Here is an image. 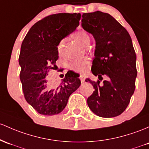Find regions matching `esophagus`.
Wrapping results in <instances>:
<instances>
[{"label":"esophagus","instance_id":"esophagus-1","mask_svg":"<svg viewBox=\"0 0 149 149\" xmlns=\"http://www.w3.org/2000/svg\"><path fill=\"white\" fill-rule=\"evenodd\" d=\"M80 80H81V83H83V82H85V81H86V78H85L84 76L81 75V76H80Z\"/></svg>","mask_w":149,"mask_h":149}]
</instances>
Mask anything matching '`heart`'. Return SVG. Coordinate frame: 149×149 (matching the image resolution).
I'll list each match as a JSON object with an SVG mask.
<instances>
[{
	"instance_id": "1",
	"label": "heart",
	"mask_w": 149,
	"mask_h": 149,
	"mask_svg": "<svg viewBox=\"0 0 149 149\" xmlns=\"http://www.w3.org/2000/svg\"><path fill=\"white\" fill-rule=\"evenodd\" d=\"M72 37L74 40L78 42L83 46L86 47L90 42V37L86 32L84 31H77L72 35ZM65 40H61L58 42L56 49L58 54L59 55L63 54V48H64ZM89 66V61L88 58L78 60V61H71L68 64V67L71 71L78 72V73H84L88 70Z\"/></svg>"
}]
</instances>
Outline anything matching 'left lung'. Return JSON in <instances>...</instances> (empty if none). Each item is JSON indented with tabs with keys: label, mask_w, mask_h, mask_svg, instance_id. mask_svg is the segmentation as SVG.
<instances>
[{
	"label": "left lung",
	"mask_w": 149,
	"mask_h": 149,
	"mask_svg": "<svg viewBox=\"0 0 149 149\" xmlns=\"http://www.w3.org/2000/svg\"><path fill=\"white\" fill-rule=\"evenodd\" d=\"M82 17V27L95 40L91 71L100 80H86L95 89L87 100L88 107L99 117H117L127 108L135 90L136 56L132 39L108 13L96 11L83 13ZM102 75L108 79L101 84Z\"/></svg>",
	"instance_id": "1"
}]
</instances>
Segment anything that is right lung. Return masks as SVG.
I'll use <instances>...</instances> for the list:
<instances>
[{
    "instance_id": "right-lung-1",
    "label": "right lung",
    "mask_w": 149,
    "mask_h": 149,
    "mask_svg": "<svg viewBox=\"0 0 149 149\" xmlns=\"http://www.w3.org/2000/svg\"><path fill=\"white\" fill-rule=\"evenodd\" d=\"M81 14L58 13L41 19L31 27L21 45L19 64L26 101L43 115H55L66 106L81 86L77 74L68 73L58 86L49 83L48 72L56 68L58 42L76 30Z\"/></svg>"
}]
</instances>
